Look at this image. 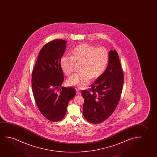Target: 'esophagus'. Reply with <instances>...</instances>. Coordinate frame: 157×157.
Returning <instances> with one entry per match:
<instances>
[{"label":"esophagus","mask_w":157,"mask_h":157,"mask_svg":"<svg viewBox=\"0 0 157 157\" xmlns=\"http://www.w3.org/2000/svg\"><path fill=\"white\" fill-rule=\"evenodd\" d=\"M76 93H77V94L79 95H81V92L78 89H76Z\"/></svg>","instance_id":"esophagus-1"}]
</instances>
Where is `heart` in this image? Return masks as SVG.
Returning a JSON list of instances; mask_svg holds the SVG:
<instances>
[{"label": "heart", "instance_id": "b5f03b06", "mask_svg": "<svg viewBox=\"0 0 157 157\" xmlns=\"http://www.w3.org/2000/svg\"><path fill=\"white\" fill-rule=\"evenodd\" d=\"M109 61V52L103 47L82 44L71 52V56H63L60 66L63 73L69 75L73 71L75 63H81L79 70L67 80V84L78 89L88 85L90 78L97 79L103 73Z\"/></svg>", "mask_w": 157, "mask_h": 157}]
</instances>
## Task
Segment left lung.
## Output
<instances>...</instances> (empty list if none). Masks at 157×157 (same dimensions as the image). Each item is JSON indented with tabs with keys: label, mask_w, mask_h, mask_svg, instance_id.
Segmentation results:
<instances>
[{
	"label": "left lung",
	"mask_w": 157,
	"mask_h": 157,
	"mask_svg": "<svg viewBox=\"0 0 157 157\" xmlns=\"http://www.w3.org/2000/svg\"><path fill=\"white\" fill-rule=\"evenodd\" d=\"M124 75L116 50H110L107 67L90 85L83 90V115L89 122L98 124L107 120L116 109L120 100Z\"/></svg>",
	"instance_id": "left-lung-1"
}]
</instances>
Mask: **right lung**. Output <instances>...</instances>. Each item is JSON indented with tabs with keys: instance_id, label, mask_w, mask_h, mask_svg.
<instances>
[{
	"instance_id": "1",
	"label": "right lung",
	"mask_w": 157,
	"mask_h": 157,
	"mask_svg": "<svg viewBox=\"0 0 157 157\" xmlns=\"http://www.w3.org/2000/svg\"><path fill=\"white\" fill-rule=\"evenodd\" d=\"M66 43L63 40H54L45 44L32 71V87L37 106L43 116L54 122L64 118L69 101L75 95L72 87H62L59 90L64 81L60 60Z\"/></svg>"
}]
</instances>
